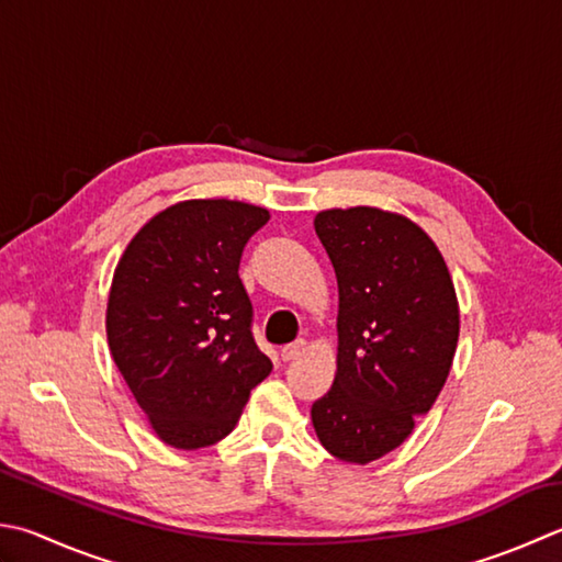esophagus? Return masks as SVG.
<instances>
[{
	"mask_svg": "<svg viewBox=\"0 0 562 562\" xmlns=\"http://www.w3.org/2000/svg\"><path fill=\"white\" fill-rule=\"evenodd\" d=\"M306 350V344L304 340L300 338V340H292V344H288L282 348V360H294V358H300L302 353Z\"/></svg>",
	"mask_w": 562,
	"mask_h": 562,
	"instance_id": "1",
	"label": "esophagus"
}]
</instances>
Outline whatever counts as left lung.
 Segmentation results:
<instances>
[{"label":"left lung","mask_w":562,"mask_h":562,"mask_svg":"<svg viewBox=\"0 0 562 562\" xmlns=\"http://www.w3.org/2000/svg\"><path fill=\"white\" fill-rule=\"evenodd\" d=\"M314 228L338 280V370L312 422L328 453L366 465L406 441L446 384L456 290L434 240L409 218L328 209Z\"/></svg>","instance_id":"obj_1"}]
</instances>
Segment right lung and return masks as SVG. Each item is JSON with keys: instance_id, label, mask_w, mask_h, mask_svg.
<instances>
[{"instance_id": "add662e5", "label": "right lung", "mask_w": 562, "mask_h": 562, "mask_svg": "<svg viewBox=\"0 0 562 562\" xmlns=\"http://www.w3.org/2000/svg\"><path fill=\"white\" fill-rule=\"evenodd\" d=\"M268 209L190 200L143 226L121 256L106 306L109 350L165 443L194 450L234 431L272 360L252 336L238 278Z\"/></svg>"}]
</instances>
